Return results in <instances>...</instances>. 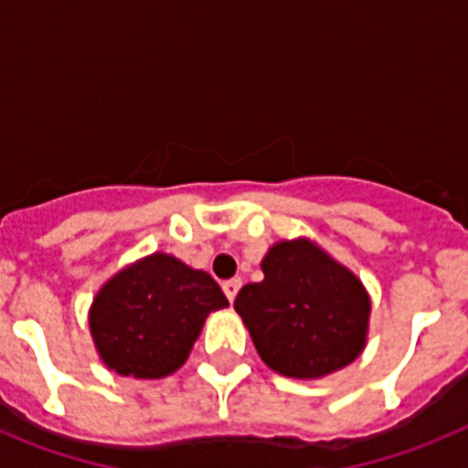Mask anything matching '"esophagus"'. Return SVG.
Segmentation results:
<instances>
[{
    "label": "esophagus",
    "mask_w": 468,
    "mask_h": 468,
    "mask_svg": "<svg viewBox=\"0 0 468 468\" xmlns=\"http://www.w3.org/2000/svg\"><path fill=\"white\" fill-rule=\"evenodd\" d=\"M239 288H241V279H229V281H225V283H222V291H225L227 300H229V302H234Z\"/></svg>",
    "instance_id": "1"
}]
</instances>
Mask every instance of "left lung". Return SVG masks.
Masks as SVG:
<instances>
[{
	"label": "left lung",
	"mask_w": 468,
	"mask_h": 468,
	"mask_svg": "<svg viewBox=\"0 0 468 468\" xmlns=\"http://www.w3.org/2000/svg\"><path fill=\"white\" fill-rule=\"evenodd\" d=\"M264 279L239 291L234 309L260 358L295 379H321L367 345L370 295L349 267L307 237L270 246Z\"/></svg>",
	"instance_id": "left-lung-1"
}]
</instances>
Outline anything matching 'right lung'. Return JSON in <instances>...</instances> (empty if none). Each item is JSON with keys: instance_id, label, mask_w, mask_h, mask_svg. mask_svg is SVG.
I'll return each mask as SVG.
<instances>
[{"instance_id": "add662e5", "label": "right lung", "mask_w": 468, "mask_h": 468, "mask_svg": "<svg viewBox=\"0 0 468 468\" xmlns=\"http://www.w3.org/2000/svg\"><path fill=\"white\" fill-rule=\"evenodd\" d=\"M229 307L213 276L152 253L107 279L89 309L95 351L123 378L161 379L183 367L208 314Z\"/></svg>"}]
</instances>
